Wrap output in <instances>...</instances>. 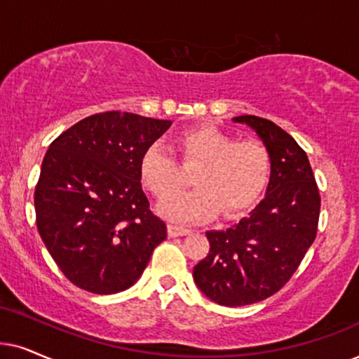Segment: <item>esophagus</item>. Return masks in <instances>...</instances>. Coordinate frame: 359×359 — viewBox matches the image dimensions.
Wrapping results in <instances>:
<instances>
[{"instance_id": "obj_1", "label": "esophagus", "mask_w": 359, "mask_h": 359, "mask_svg": "<svg viewBox=\"0 0 359 359\" xmlns=\"http://www.w3.org/2000/svg\"><path fill=\"white\" fill-rule=\"evenodd\" d=\"M167 231H169V236L175 238V236L189 235L190 229L189 228H184V226H177V224H169V226H167Z\"/></svg>"}]
</instances>
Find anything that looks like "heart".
<instances>
[{"label": "heart", "mask_w": 359, "mask_h": 359, "mask_svg": "<svg viewBox=\"0 0 359 359\" xmlns=\"http://www.w3.org/2000/svg\"><path fill=\"white\" fill-rule=\"evenodd\" d=\"M175 147L185 167H197V189L161 205V213L172 222H200L219 210L223 217H236L250 210L269 184V147L256 137L236 140L218 128L195 126L177 136ZM137 172L157 198L170 197L184 185L182 167L162 142H151L142 151Z\"/></svg>", "instance_id": "obj_1"}]
</instances>
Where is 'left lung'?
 Masks as SVG:
<instances>
[{"mask_svg":"<svg viewBox=\"0 0 359 359\" xmlns=\"http://www.w3.org/2000/svg\"><path fill=\"white\" fill-rule=\"evenodd\" d=\"M269 147L272 170L266 197L226 229L207 231L210 250L194 279L213 302L240 307L261 302L289 283L317 236L320 192L305 151L266 118L243 114Z\"/></svg>","mask_w":359,"mask_h":359,"instance_id":"left-lung-1","label":"left lung"}]
</instances>
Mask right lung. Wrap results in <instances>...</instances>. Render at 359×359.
I'll list each match as a JSON object with an SVG mask.
<instances>
[{"instance_id":"add662e5","label":"right lung","mask_w":359,"mask_h":359,"mask_svg":"<svg viewBox=\"0 0 359 359\" xmlns=\"http://www.w3.org/2000/svg\"><path fill=\"white\" fill-rule=\"evenodd\" d=\"M170 124L103 111L50 142L34 192L36 224L76 287L100 295L131 287L167 238L165 223L142 192L137 164Z\"/></svg>"}]
</instances>
